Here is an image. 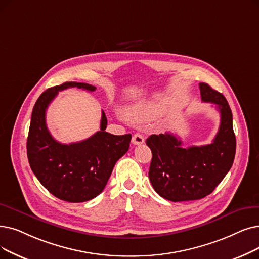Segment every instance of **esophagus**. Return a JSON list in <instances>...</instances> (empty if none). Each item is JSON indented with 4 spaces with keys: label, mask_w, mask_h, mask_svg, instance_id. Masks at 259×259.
<instances>
[{
    "label": "esophagus",
    "mask_w": 259,
    "mask_h": 259,
    "mask_svg": "<svg viewBox=\"0 0 259 259\" xmlns=\"http://www.w3.org/2000/svg\"><path fill=\"white\" fill-rule=\"evenodd\" d=\"M144 142H145V139H144V137L142 136V134H140V133L134 134L133 138H132V143H133L134 145H141V144H143Z\"/></svg>",
    "instance_id": "34e87169"
}]
</instances>
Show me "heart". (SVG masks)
Returning <instances> with one entry per match:
<instances>
[{
	"mask_svg": "<svg viewBox=\"0 0 259 259\" xmlns=\"http://www.w3.org/2000/svg\"><path fill=\"white\" fill-rule=\"evenodd\" d=\"M159 113V109L154 105H138L129 110V115L137 121L147 120Z\"/></svg>",
	"mask_w": 259,
	"mask_h": 259,
	"instance_id": "obj_1",
	"label": "heart"
}]
</instances>
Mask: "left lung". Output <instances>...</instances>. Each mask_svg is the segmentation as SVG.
<instances>
[{
  "label": "left lung",
  "mask_w": 259,
  "mask_h": 259,
  "mask_svg": "<svg viewBox=\"0 0 259 259\" xmlns=\"http://www.w3.org/2000/svg\"><path fill=\"white\" fill-rule=\"evenodd\" d=\"M201 99L217 106L220 127L211 144L183 148L172 133L152 134L146 144L152 159L149 179L155 192L172 202L199 200L213 192L229 172L236 152L233 116L226 97L207 83L199 84Z\"/></svg>",
  "instance_id": "obj_1"
}]
</instances>
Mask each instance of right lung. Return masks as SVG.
Returning a JSON list of instances; mask_svg holds the SVG:
<instances>
[{
	"label": "right lung",
	"mask_w": 259,
	"mask_h": 259,
	"mask_svg": "<svg viewBox=\"0 0 259 259\" xmlns=\"http://www.w3.org/2000/svg\"><path fill=\"white\" fill-rule=\"evenodd\" d=\"M78 88L93 92L94 85L64 82L44 91L33 106L27 138V157L32 172L49 192L66 202L89 201L103 192L115 163L125 154L131 134L108 133L107 117L102 112L100 130L89 139L61 144L50 133L46 112L58 91Z\"/></svg>",
	"instance_id": "right-lung-1"
}]
</instances>
